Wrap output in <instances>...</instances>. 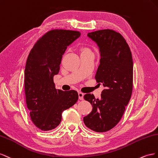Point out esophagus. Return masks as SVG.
I'll return each instance as SVG.
<instances>
[{
  "mask_svg": "<svg viewBox=\"0 0 158 158\" xmlns=\"http://www.w3.org/2000/svg\"><path fill=\"white\" fill-rule=\"evenodd\" d=\"M78 95H79V98L80 100H83V96H84V94L81 92H79L78 93Z\"/></svg>",
  "mask_w": 158,
  "mask_h": 158,
  "instance_id": "obj_1",
  "label": "esophagus"
}]
</instances>
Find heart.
Masks as SVG:
<instances>
[{
    "label": "heart",
    "mask_w": 158,
    "mask_h": 158,
    "mask_svg": "<svg viewBox=\"0 0 158 158\" xmlns=\"http://www.w3.org/2000/svg\"><path fill=\"white\" fill-rule=\"evenodd\" d=\"M85 50H86V49H85Z\"/></svg>",
    "instance_id": "heart-1"
}]
</instances>
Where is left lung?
Listing matches in <instances>:
<instances>
[{
	"label": "left lung",
	"mask_w": 158,
	"mask_h": 158,
	"mask_svg": "<svg viewBox=\"0 0 158 158\" xmlns=\"http://www.w3.org/2000/svg\"><path fill=\"white\" fill-rule=\"evenodd\" d=\"M87 36L99 48L100 65L95 79L105 89L100 98H95L91 93L84 95L93 109L84 117L83 122L93 131L105 132L119 123L131 98L133 60L128 45L120 33L106 29L89 33Z\"/></svg>",
	"instance_id": "left-lung-1"
}]
</instances>
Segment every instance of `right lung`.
<instances>
[{"mask_svg": "<svg viewBox=\"0 0 158 158\" xmlns=\"http://www.w3.org/2000/svg\"><path fill=\"white\" fill-rule=\"evenodd\" d=\"M81 35L77 31L52 30L40 38L31 49L25 67L26 102L31 121L44 131L56 128L62 112L75 105L74 90L56 89L53 77L58 74L67 46Z\"/></svg>", "mask_w": 158, "mask_h": 158, "instance_id": "obj_1", "label": "right lung"}]
</instances>
